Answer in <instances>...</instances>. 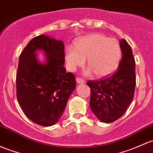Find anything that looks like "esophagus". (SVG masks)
I'll return each mask as SVG.
<instances>
[{
  "instance_id": "34e87169",
  "label": "esophagus",
  "mask_w": 153,
  "mask_h": 153,
  "mask_svg": "<svg viewBox=\"0 0 153 153\" xmlns=\"http://www.w3.org/2000/svg\"><path fill=\"white\" fill-rule=\"evenodd\" d=\"M76 82H77V83H78V84H82V83H85V81H84V80L82 79V78H76Z\"/></svg>"
}]
</instances>
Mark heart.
<instances>
[{"label": "heart", "mask_w": 153, "mask_h": 153, "mask_svg": "<svg viewBox=\"0 0 153 153\" xmlns=\"http://www.w3.org/2000/svg\"><path fill=\"white\" fill-rule=\"evenodd\" d=\"M121 58L118 41L100 33H92L78 39L75 48L68 46L65 50V59L71 71L82 66L86 59L89 68L86 74L94 72L97 77L108 75L117 68Z\"/></svg>", "instance_id": "obj_1"}]
</instances>
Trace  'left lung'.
Here are the masks:
<instances>
[{
	"mask_svg": "<svg viewBox=\"0 0 153 153\" xmlns=\"http://www.w3.org/2000/svg\"><path fill=\"white\" fill-rule=\"evenodd\" d=\"M120 45L123 56L117 71L105 79L86 83L91 89V110L103 123H113L120 118L134 96L135 59L126 40H120Z\"/></svg>",
	"mask_w": 153,
	"mask_h": 153,
	"instance_id": "8db88e82",
	"label": "left lung"
}]
</instances>
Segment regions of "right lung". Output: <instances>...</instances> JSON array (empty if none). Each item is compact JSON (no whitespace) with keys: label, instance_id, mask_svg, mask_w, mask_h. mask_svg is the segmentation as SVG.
I'll use <instances>...</instances> for the list:
<instances>
[{"label":"right lung","instance_id":"right-lung-1","mask_svg":"<svg viewBox=\"0 0 153 153\" xmlns=\"http://www.w3.org/2000/svg\"><path fill=\"white\" fill-rule=\"evenodd\" d=\"M44 52L45 62L36 53ZM63 42L39 35L32 39L19 58L16 77L17 98L33 123L48 127L60 120L70 94L76 88L74 75L64 67Z\"/></svg>","mask_w":153,"mask_h":153}]
</instances>
